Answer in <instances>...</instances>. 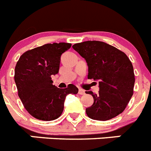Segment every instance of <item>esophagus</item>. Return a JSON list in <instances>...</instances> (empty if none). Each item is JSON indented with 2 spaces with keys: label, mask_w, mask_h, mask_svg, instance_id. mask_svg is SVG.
Listing matches in <instances>:
<instances>
[{
  "label": "esophagus",
  "mask_w": 151,
  "mask_h": 151,
  "mask_svg": "<svg viewBox=\"0 0 151 151\" xmlns=\"http://www.w3.org/2000/svg\"><path fill=\"white\" fill-rule=\"evenodd\" d=\"M78 93H79L80 95H84V94H85V90H83V89L79 88V89H78Z\"/></svg>",
  "instance_id": "1"
}]
</instances>
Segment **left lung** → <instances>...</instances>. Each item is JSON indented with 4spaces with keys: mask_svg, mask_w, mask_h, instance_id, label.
Listing matches in <instances>:
<instances>
[{
    "mask_svg": "<svg viewBox=\"0 0 151 151\" xmlns=\"http://www.w3.org/2000/svg\"><path fill=\"white\" fill-rule=\"evenodd\" d=\"M85 58L88 79L99 81L97 94L86 91L93 97V103L86 109L89 118L106 121L125 109L134 92V73L132 62L123 52L99 41H86L73 45Z\"/></svg>",
    "mask_w": 151,
    "mask_h": 151,
    "instance_id": "obj_1",
    "label": "left lung"
}]
</instances>
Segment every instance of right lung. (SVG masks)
Instances as JSON below:
<instances>
[{"mask_svg":"<svg viewBox=\"0 0 151 151\" xmlns=\"http://www.w3.org/2000/svg\"><path fill=\"white\" fill-rule=\"evenodd\" d=\"M70 46V43H49L27 51L19 57L14 81L19 99L32 117L42 121L58 119L64 110L66 96L77 93L74 84L58 88L51 77L58 73L61 55Z\"/></svg>","mask_w":151,"mask_h":151,"instance_id":"right-lung-1","label":"right lung"}]
</instances>
